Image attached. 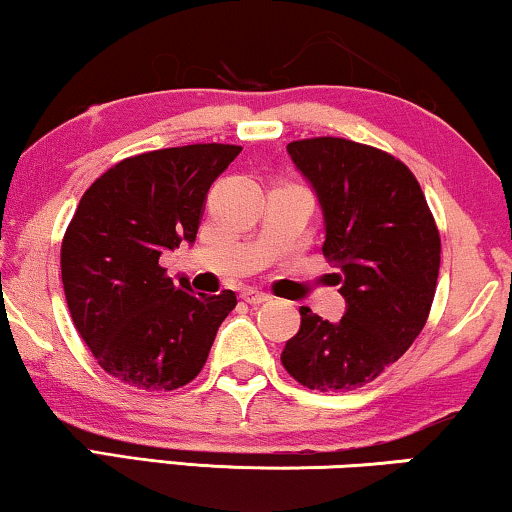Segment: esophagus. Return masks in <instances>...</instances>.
Masks as SVG:
<instances>
[{
  "mask_svg": "<svg viewBox=\"0 0 512 512\" xmlns=\"http://www.w3.org/2000/svg\"><path fill=\"white\" fill-rule=\"evenodd\" d=\"M240 298L244 300V303H249V305H258V303H265V300H270L268 293H263V291H258V289H251V286L240 293Z\"/></svg>",
  "mask_w": 512,
  "mask_h": 512,
  "instance_id": "1",
  "label": "esophagus"
}]
</instances>
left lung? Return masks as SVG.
Here are the masks:
<instances>
[{
  "label": "left lung",
  "mask_w": 512,
  "mask_h": 512,
  "mask_svg": "<svg viewBox=\"0 0 512 512\" xmlns=\"http://www.w3.org/2000/svg\"><path fill=\"white\" fill-rule=\"evenodd\" d=\"M317 191L326 261L340 270L347 310L331 324L300 307L282 363L317 391H352L401 359L429 319L440 270V235L415 174L375 146L342 137L286 146Z\"/></svg>",
  "instance_id": "1"
}]
</instances>
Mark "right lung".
Here are the masks:
<instances>
[{
  "mask_svg": "<svg viewBox=\"0 0 512 512\" xmlns=\"http://www.w3.org/2000/svg\"><path fill=\"white\" fill-rule=\"evenodd\" d=\"M240 151L188 144L139 153L83 193L62 240V286L76 331L116 380L172 391L205 366L235 293H193L158 258L195 242L209 186Z\"/></svg>",
  "mask_w": 512,
  "mask_h": 512,
  "instance_id": "1",
  "label": "right lung"
}]
</instances>
